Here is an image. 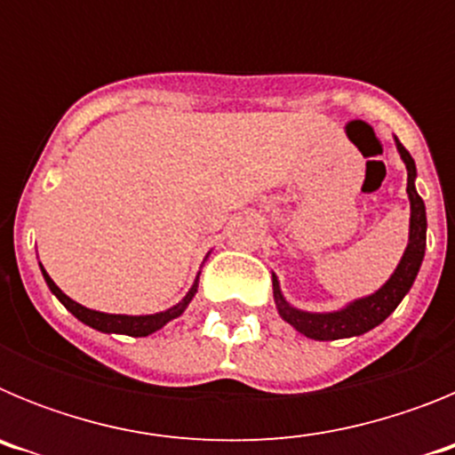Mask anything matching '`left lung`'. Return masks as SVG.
Returning <instances> with one entry per match:
<instances>
[{
    "mask_svg": "<svg viewBox=\"0 0 455 455\" xmlns=\"http://www.w3.org/2000/svg\"><path fill=\"white\" fill-rule=\"evenodd\" d=\"M396 148L401 152V159L408 168V198H410V241L405 248L401 264L396 267L394 275L389 277L383 287L376 293L360 299L351 303L348 307L339 309V312H328V315H312V312H300V309L291 307L280 293V284L277 277L273 275V296H275L277 312L287 323H291L300 335L309 337V339L319 341H332L341 339V337L363 335V332L371 331L378 323H383L389 315H392L396 305L403 300L405 293L410 291L412 283H415L417 273H419L421 259H424L426 251V207L424 200L419 198V193L415 188L417 168L410 152L401 146V140L396 139Z\"/></svg>",
    "mask_w": 455,
    "mask_h": 455,
    "instance_id": "1",
    "label": "left lung"
}]
</instances>
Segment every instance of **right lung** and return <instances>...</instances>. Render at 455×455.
I'll return each instance as SVG.
<instances>
[{
	"instance_id": "obj_1",
	"label": "right lung",
	"mask_w": 455,
	"mask_h": 455,
	"mask_svg": "<svg viewBox=\"0 0 455 455\" xmlns=\"http://www.w3.org/2000/svg\"><path fill=\"white\" fill-rule=\"evenodd\" d=\"M43 268V267H40ZM43 275H45V283L47 287L52 289V293H54L56 299L61 300L63 305H66V309H70L72 315L77 316L82 323L91 325V328H95V331H102V332H120V335H130V337H148L152 335L155 331H159V328H164V325L168 323V321L178 319L180 315H182L184 309H187V305L191 303L193 293H196V289H198V280H196V284L191 287V291L184 296L182 303H178L175 307L166 309V312H159V315H148V316H127V315H104V312H95V309H88L84 307V305L75 303L72 299H68L66 293L61 291V289L56 287L54 280H52L50 275H47V271L43 268Z\"/></svg>"
}]
</instances>
